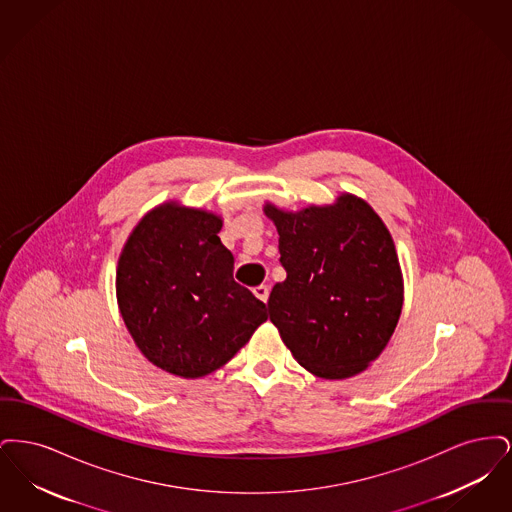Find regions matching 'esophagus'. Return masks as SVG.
Instances as JSON below:
<instances>
[{
	"label": "esophagus",
	"mask_w": 512,
	"mask_h": 512,
	"mask_svg": "<svg viewBox=\"0 0 512 512\" xmlns=\"http://www.w3.org/2000/svg\"><path fill=\"white\" fill-rule=\"evenodd\" d=\"M253 293L263 301V303H267L268 293H270V288H268L267 284H261V286H257Z\"/></svg>",
	"instance_id": "1"
}]
</instances>
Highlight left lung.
Returning <instances> with one entry per match:
<instances>
[{
	"label": "left lung",
	"mask_w": 512,
	"mask_h": 512,
	"mask_svg": "<svg viewBox=\"0 0 512 512\" xmlns=\"http://www.w3.org/2000/svg\"><path fill=\"white\" fill-rule=\"evenodd\" d=\"M265 213L288 274L268 297L272 324L309 372L328 380L359 374L390 341L403 307L388 228L353 195L332 207L284 213L267 205Z\"/></svg>",
	"instance_id": "obj_1"
}]
</instances>
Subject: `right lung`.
<instances>
[{
  "label": "right lung",
  "mask_w": 512,
  "mask_h": 512,
  "mask_svg": "<svg viewBox=\"0 0 512 512\" xmlns=\"http://www.w3.org/2000/svg\"><path fill=\"white\" fill-rule=\"evenodd\" d=\"M222 220L161 205L134 228L117 268L124 324L153 365L199 378L226 365L267 320V305L234 280Z\"/></svg>",
  "instance_id": "right-lung-1"
}]
</instances>
